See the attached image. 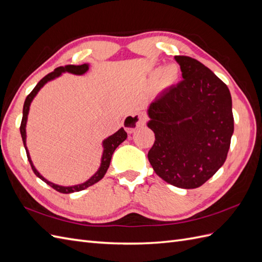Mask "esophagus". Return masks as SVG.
<instances>
[{
	"mask_svg": "<svg viewBox=\"0 0 262 262\" xmlns=\"http://www.w3.org/2000/svg\"><path fill=\"white\" fill-rule=\"evenodd\" d=\"M147 122V115L144 112H135L127 115L124 118V128L127 133H133L136 128L140 126H144Z\"/></svg>",
	"mask_w": 262,
	"mask_h": 262,
	"instance_id": "34e87169",
	"label": "esophagus"
}]
</instances>
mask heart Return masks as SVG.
<instances>
[{
    "mask_svg": "<svg viewBox=\"0 0 262 262\" xmlns=\"http://www.w3.org/2000/svg\"><path fill=\"white\" fill-rule=\"evenodd\" d=\"M172 70L174 71V74L172 77H170L169 75V73H171ZM176 76H177V67H176V66L169 65V66H167L166 69L163 71V78H164V80H165L166 83H169L170 80H171V78L176 77Z\"/></svg>",
    "mask_w": 262,
    "mask_h": 262,
    "instance_id": "obj_1",
    "label": "heart"
}]
</instances>
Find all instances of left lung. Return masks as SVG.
<instances>
[{"label": "left lung", "mask_w": 262, "mask_h": 262, "mask_svg": "<svg viewBox=\"0 0 262 262\" xmlns=\"http://www.w3.org/2000/svg\"><path fill=\"white\" fill-rule=\"evenodd\" d=\"M183 80L155 98L147 126L155 134L148 160L178 188L204 185L224 165L233 133L230 92L197 59L177 55Z\"/></svg>", "instance_id": "1"}]
</instances>
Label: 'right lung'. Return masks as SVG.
<instances>
[{
    "instance_id": "1",
    "label": "right lung",
    "mask_w": 262,
    "mask_h": 262,
    "mask_svg": "<svg viewBox=\"0 0 262 262\" xmlns=\"http://www.w3.org/2000/svg\"><path fill=\"white\" fill-rule=\"evenodd\" d=\"M87 70H89V65H87V64H83V65H65V66L57 67V69H55L52 73L48 74V75L44 76L41 80H39V82L37 83V85L34 87V90H33L29 94L28 97H26L25 102H24V106H23V117H22L21 126H19V132H21V136H22L23 144H24L25 150H26V155H28V159H29V162L31 164L32 169H33V171H34V173L38 178H41L43 182H45L49 186H51L53 189H55L58 192H62V193H71V192H75V191H80V190H83V189H86L87 187H90V186H92L94 184L98 183L99 180L105 176L107 169H108L113 152L115 151V149L117 148V147L120 144H122L124 140L127 138V133L124 130V128H120L118 132H116L115 134H113L112 136H110L108 138H106L104 140V142H103L104 151H103V156H102V164H100L99 169L97 170V172L95 173V175H94L93 177H91L84 184L72 186V187H63V186L55 185V184L49 182V180H46L42 175H39V172L35 169V167L33 166V163H32V160H31L29 150H28V148H26V144H25V140H26L25 126H26V120H28V115H29L31 102L33 100V98L35 97L37 92L44 86V84L48 83L49 80H51V79H54L55 77H58L62 73L69 72V73H72V74H76V75H82V74H84Z\"/></svg>"
}]
</instances>
